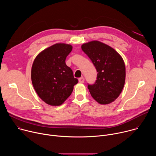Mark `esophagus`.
<instances>
[{
	"label": "esophagus",
	"mask_w": 156,
	"mask_h": 156,
	"mask_svg": "<svg viewBox=\"0 0 156 156\" xmlns=\"http://www.w3.org/2000/svg\"><path fill=\"white\" fill-rule=\"evenodd\" d=\"M84 78L83 77H81V78H80L79 79H78V81H79V82L80 83H84Z\"/></svg>",
	"instance_id": "34e87169"
}]
</instances>
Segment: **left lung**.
Segmentation results:
<instances>
[{"label": "left lung", "mask_w": 156, "mask_h": 156, "mask_svg": "<svg viewBox=\"0 0 156 156\" xmlns=\"http://www.w3.org/2000/svg\"><path fill=\"white\" fill-rule=\"evenodd\" d=\"M81 49L98 72L94 84H87L91 96L101 104L112 102L119 96L125 84L123 58L113 48L98 41L83 44Z\"/></svg>", "instance_id": "obj_1"}]
</instances>
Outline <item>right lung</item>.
<instances>
[{
	"label": "right lung",
	"instance_id": "right-lung-1",
	"mask_svg": "<svg viewBox=\"0 0 156 156\" xmlns=\"http://www.w3.org/2000/svg\"><path fill=\"white\" fill-rule=\"evenodd\" d=\"M72 46L55 44L37 55L31 69V80L39 97L51 105H60L67 99L78 82L65 63Z\"/></svg>",
	"mask_w": 156,
	"mask_h": 156
}]
</instances>
